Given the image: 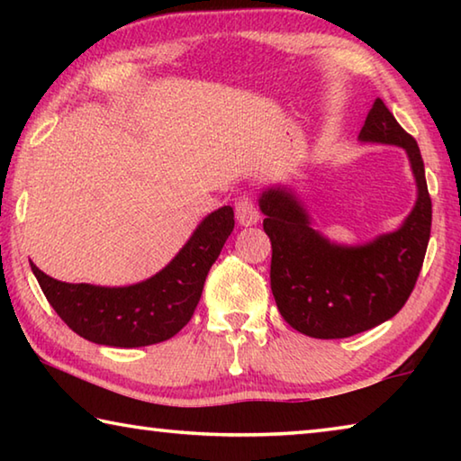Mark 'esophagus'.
I'll list each match as a JSON object with an SVG mask.
<instances>
[{"label":"esophagus","instance_id":"1","mask_svg":"<svg viewBox=\"0 0 461 461\" xmlns=\"http://www.w3.org/2000/svg\"><path fill=\"white\" fill-rule=\"evenodd\" d=\"M236 220H238L240 225H244V228H248V225H256L260 221V212L256 209L252 199H248V197L238 199V203H236Z\"/></svg>","mask_w":461,"mask_h":461}]
</instances>
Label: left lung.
I'll list each match as a JSON object with an SVG mask.
<instances>
[{
  "label": "left lung",
  "mask_w": 461,
  "mask_h": 461,
  "mask_svg": "<svg viewBox=\"0 0 461 461\" xmlns=\"http://www.w3.org/2000/svg\"><path fill=\"white\" fill-rule=\"evenodd\" d=\"M357 140L399 146L409 156L417 201L394 231L356 246L338 244L313 228V217L288 185L258 197L272 244L270 288L293 330L317 339H339L393 319L415 288L431 233V197L415 138L384 101L376 99Z\"/></svg>",
  "instance_id": "obj_1"
}]
</instances>
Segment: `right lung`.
Returning a JSON list of instances; mask_svg holds the SVG:
<instances>
[{
    "instance_id": "obj_1",
    "label": "right lung",
    "mask_w": 461,
    "mask_h": 461,
    "mask_svg": "<svg viewBox=\"0 0 461 461\" xmlns=\"http://www.w3.org/2000/svg\"><path fill=\"white\" fill-rule=\"evenodd\" d=\"M233 231V209L209 213L165 268L130 286L62 283L30 262L42 293L75 333L99 346L142 348L189 323L207 272Z\"/></svg>"
}]
</instances>
